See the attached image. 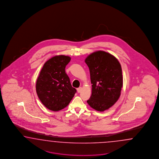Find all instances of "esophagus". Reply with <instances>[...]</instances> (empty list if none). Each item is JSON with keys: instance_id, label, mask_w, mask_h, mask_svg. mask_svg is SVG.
I'll return each instance as SVG.
<instances>
[{"instance_id": "esophagus-1", "label": "esophagus", "mask_w": 159, "mask_h": 159, "mask_svg": "<svg viewBox=\"0 0 159 159\" xmlns=\"http://www.w3.org/2000/svg\"><path fill=\"white\" fill-rule=\"evenodd\" d=\"M82 88L81 87H79L78 89H77V91L78 93H80V92H82Z\"/></svg>"}]
</instances>
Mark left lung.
Returning <instances> with one entry per match:
<instances>
[{"mask_svg": "<svg viewBox=\"0 0 159 159\" xmlns=\"http://www.w3.org/2000/svg\"><path fill=\"white\" fill-rule=\"evenodd\" d=\"M90 73L92 96L87 101L97 111H104L118 100L123 85L122 68L110 53L98 51L85 59Z\"/></svg>", "mask_w": 159, "mask_h": 159, "instance_id": "8db88e82", "label": "left lung"}]
</instances>
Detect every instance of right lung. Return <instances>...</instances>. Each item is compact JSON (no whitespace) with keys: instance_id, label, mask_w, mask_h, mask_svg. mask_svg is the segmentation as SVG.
I'll list each match as a JSON object with an SVG mask.
<instances>
[{"instance_id":"1","label":"right lung","mask_w":159,"mask_h":159,"mask_svg":"<svg viewBox=\"0 0 159 159\" xmlns=\"http://www.w3.org/2000/svg\"><path fill=\"white\" fill-rule=\"evenodd\" d=\"M70 59L65 55L49 59L44 63L37 80L36 92L39 99L51 111L65 108L76 93L65 72L66 66Z\"/></svg>"}]
</instances>
